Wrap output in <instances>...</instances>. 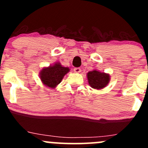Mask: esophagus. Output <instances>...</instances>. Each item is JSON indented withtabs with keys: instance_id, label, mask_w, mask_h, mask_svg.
Instances as JSON below:
<instances>
[{
	"instance_id": "1",
	"label": "esophagus",
	"mask_w": 148,
	"mask_h": 148,
	"mask_svg": "<svg viewBox=\"0 0 148 148\" xmlns=\"http://www.w3.org/2000/svg\"><path fill=\"white\" fill-rule=\"evenodd\" d=\"M74 71L75 73H80L81 72V69L79 67H77V68H74Z\"/></svg>"
}]
</instances>
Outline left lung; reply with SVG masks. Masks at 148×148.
<instances>
[{
	"mask_svg": "<svg viewBox=\"0 0 148 148\" xmlns=\"http://www.w3.org/2000/svg\"><path fill=\"white\" fill-rule=\"evenodd\" d=\"M87 79L91 87L95 89H101L108 85L110 82V75L96 70L87 73Z\"/></svg>",
	"mask_w": 148,
	"mask_h": 148,
	"instance_id": "left-lung-1",
	"label": "left lung"
}]
</instances>
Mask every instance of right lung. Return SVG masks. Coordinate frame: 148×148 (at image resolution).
<instances>
[{"label":"right lung","mask_w":148,"mask_h":148,"mask_svg":"<svg viewBox=\"0 0 148 148\" xmlns=\"http://www.w3.org/2000/svg\"><path fill=\"white\" fill-rule=\"evenodd\" d=\"M69 71V68L62 66L60 62H57L48 67L43 68L40 72V77L46 86L54 88Z\"/></svg>","instance_id":"obj_1"}]
</instances>
